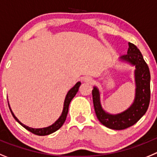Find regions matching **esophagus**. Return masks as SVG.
Segmentation results:
<instances>
[{"label":"esophagus","instance_id":"esophagus-1","mask_svg":"<svg viewBox=\"0 0 157 157\" xmlns=\"http://www.w3.org/2000/svg\"><path fill=\"white\" fill-rule=\"evenodd\" d=\"M84 80L85 83H87V84H92L93 82H94V80H93V78H91V77H86L84 79Z\"/></svg>","mask_w":157,"mask_h":157}]
</instances>
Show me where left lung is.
Listing matches in <instances>:
<instances>
[{
	"instance_id": "obj_1",
	"label": "left lung",
	"mask_w": 157,
	"mask_h": 157,
	"mask_svg": "<svg viewBox=\"0 0 157 157\" xmlns=\"http://www.w3.org/2000/svg\"><path fill=\"white\" fill-rule=\"evenodd\" d=\"M128 54L120 58V61L134 66L135 95L133 103L123 112L111 114L103 109L100 101V91L96 86L93 87L92 98L94 111L98 121L106 128L124 130L136 124L146 113L150 101V73L142 53L135 44L128 43Z\"/></svg>"
}]
</instances>
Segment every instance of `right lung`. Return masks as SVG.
Masks as SVG:
<instances>
[{
    "label": "right lung",
    "mask_w": 157,
    "mask_h": 157,
    "mask_svg": "<svg viewBox=\"0 0 157 157\" xmlns=\"http://www.w3.org/2000/svg\"><path fill=\"white\" fill-rule=\"evenodd\" d=\"M81 83L80 81L77 82V84L73 86L71 89H70V91L67 92L66 95V98H65V101H64V104H63V112H62L61 116L59 117V119L54 123V124H52V125L48 127H46V128H29V127L26 126L25 124H23L22 123H21L20 121L18 120L16 117L15 116V114L13 113L12 112V109L10 107L9 105V103H8V105H9V109L11 110V113H12V116L13 117L15 118V121L17 122L20 124L23 128H26V130H28L29 131L32 132L33 134L36 135H40V136H44V135H50V134H52L53 132L56 131L57 130H59V128H61L63 126V124H64V122L66 121V116H67V113H68V110H69V105H70V103L71 101V100L73 99V97L76 95V94L77 93L79 90V87L80 86Z\"/></svg>",
    "instance_id": "add662e5"
}]
</instances>
